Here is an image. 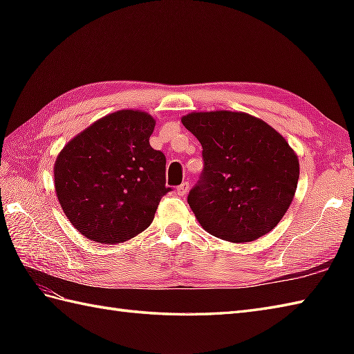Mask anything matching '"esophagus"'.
Masks as SVG:
<instances>
[{
	"instance_id": "1",
	"label": "esophagus",
	"mask_w": 354,
	"mask_h": 354,
	"mask_svg": "<svg viewBox=\"0 0 354 354\" xmlns=\"http://www.w3.org/2000/svg\"><path fill=\"white\" fill-rule=\"evenodd\" d=\"M189 189H190V184H189V183H183L181 185H178L176 192H178L179 196H184V194H185L187 192H189Z\"/></svg>"
}]
</instances>
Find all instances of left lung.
Masks as SVG:
<instances>
[{"instance_id": "left-lung-1", "label": "left lung", "mask_w": 354, "mask_h": 354, "mask_svg": "<svg viewBox=\"0 0 354 354\" xmlns=\"http://www.w3.org/2000/svg\"><path fill=\"white\" fill-rule=\"evenodd\" d=\"M183 124L202 146L204 170L187 198L202 228L234 243L272 231L299 178L298 156L288 141L245 112H192Z\"/></svg>"}]
</instances>
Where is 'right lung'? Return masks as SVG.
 Wrapping results in <instances>:
<instances>
[{"mask_svg": "<svg viewBox=\"0 0 354 354\" xmlns=\"http://www.w3.org/2000/svg\"><path fill=\"white\" fill-rule=\"evenodd\" d=\"M155 120L123 109L76 135L55 162V189L65 216L86 239L126 242L152 223L165 187V156L149 138Z\"/></svg>", "mask_w": 354, "mask_h": 354, "instance_id": "1", "label": "right lung"}]
</instances>
